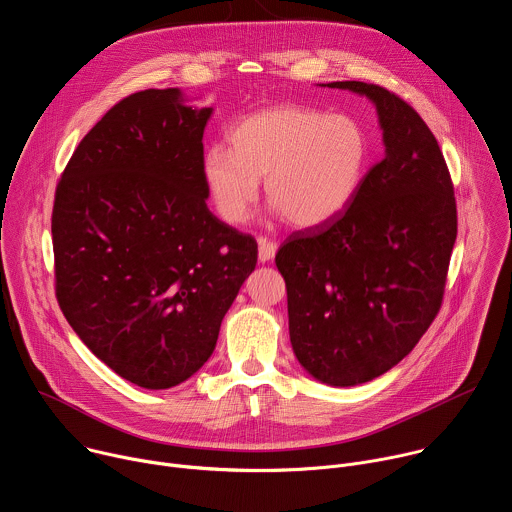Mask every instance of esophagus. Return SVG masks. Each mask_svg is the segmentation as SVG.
<instances>
[{"instance_id":"esophagus-1","label":"esophagus","mask_w":512,"mask_h":512,"mask_svg":"<svg viewBox=\"0 0 512 512\" xmlns=\"http://www.w3.org/2000/svg\"><path fill=\"white\" fill-rule=\"evenodd\" d=\"M257 245H259V261L261 263H267V261H271L275 257L277 245L273 241H269L267 237H259Z\"/></svg>"}]
</instances>
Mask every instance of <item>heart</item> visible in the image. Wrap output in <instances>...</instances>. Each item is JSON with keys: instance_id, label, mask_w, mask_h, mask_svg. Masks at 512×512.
I'll return each instance as SVG.
<instances>
[{"instance_id": "obj_1", "label": "heart", "mask_w": 512, "mask_h": 512, "mask_svg": "<svg viewBox=\"0 0 512 512\" xmlns=\"http://www.w3.org/2000/svg\"><path fill=\"white\" fill-rule=\"evenodd\" d=\"M229 146L203 156V179L217 215L239 225L265 179L267 201L287 223L311 229L333 221L354 201L368 162L364 128L346 114L283 104L245 116Z\"/></svg>"}]
</instances>
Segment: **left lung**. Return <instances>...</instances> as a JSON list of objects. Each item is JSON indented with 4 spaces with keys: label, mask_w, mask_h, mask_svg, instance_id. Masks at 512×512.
Wrapping results in <instances>:
<instances>
[{
    "label": "left lung",
    "mask_w": 512,
    "mask_h": 512,
    "mask_svg": "<svg viewBox=\"0 0 512 512\" xmlns=\"http://www.w3.org/2000/svg\"><path fill=\"white\" fill-rule=\"evenodd\" d=\"M327 86L376 104L386 156L342 215L291 233L275 263L295 358L315 380L346 388L392 370L438 315L458 219L446 160L420 114L378 84Z\"/></svg>",
    "instance_id": "left-lung-1"
}]
</instances>
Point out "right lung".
Masks as SVG:
<instances>
[{"mask_svg": "<svg viewBox=\"0 0 512 512\" xmlns=\"http://www.w3.org/2000/svg\"><path fill=\"white\" fill-rule=\"evenodd\" d=\"M211 112L185 106L179 88L130 94L80 140L56 187L60 309L98 360L148 390L203 368L257 263V241L205 201Z\"/></svg>", "mask_w": 512, "mask_h": 512, "instance_id": "obj_1", "label": "right lung"}]
</instances>
